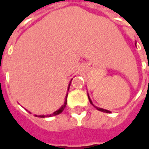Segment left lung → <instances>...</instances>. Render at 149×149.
<instances>
[{
  "label": "left lung",
  "instance_id": "left-lung-1",
  "mask_svg": "<svg viewBox=\"0 0 149 149\" xmlns=\"http://www.w3.org/2000/svg\"><path fill=\"white\" fill-rule=\"evenodd\" d=\"M88 97H89V102H90V104H92V105H94V104H93V103H92V101H91V100H90V99H89V95H88ZM95 106V105H94ZM95 108H96V109H98V110H100V111H101V112H104V113H109V110H106V109H101V108H99V107H96V106H95Z\"/></svg>",
  "mask_w": 149,
  "mask_h": 149
}]
</instances>
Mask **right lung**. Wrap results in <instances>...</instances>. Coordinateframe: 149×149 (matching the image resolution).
<instances>
[{
	"mask_svg": "<svg viewBox=\"0 0 149 149\" xmlns=\"http://www.w3.org/2000/svg\"><path fill=\"white\" fill-rule=\"evenodd\" d=\"M72 80V79H71ZM71 82V81H70ZM70 83L69 84V87H68V91H69V89H70ZM67 96H68V94L66 95L65 97V104H63V105L60 107V109H58V110H56L55 112H54L53 113H51V114H47V115H36V117H40V118H45V117H51V116H54V115H57V114H60V113H62V111L65 109V108L66 104H67Z\"/></svg>",
	"mask_w": 149,
	"mask_h": 149,
	"instance_id": "1",
	"label": "right lung"
}]
</instances>
